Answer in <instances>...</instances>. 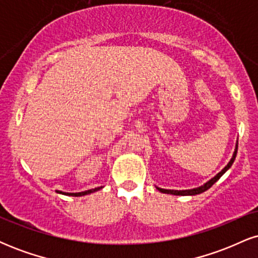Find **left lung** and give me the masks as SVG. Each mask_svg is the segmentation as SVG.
<instances>
[{"mask_svg":"<svg viewBox=\"0 0 258 258\" xmlns=\"http://www.w3.org/2000/svg\"><path fill=\"white\" fill-rule=\"evenodd\" d=\"M236 152H238V143H236V147H235V152H234V154H233V158L230 159V161H229V162H228V165H227V166L224 167L223 170H222L220 173H218V174H216V176L214 177V178H212V179H210L209 182H206L205 184H204V185H201V186H199V188L188 189V190H171V189H162V188H158V186H156V189H158L159 191H161V193H165V194H172V195H197V194H201V193H204V191L207 190V189H209V188H211V186L214 185L215 183L217 182V180L221 178V177H222V174H223V173L226 172V171L228 170V168H229L230 166H232V165H233V162H234V160H235Z\"/></svg>","mask_w":258,"mask_h":258,"instance_id":"8db88e82","label":"left lung"}]
</instances>
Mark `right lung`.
Listing matches in <instances>:
<instances>
[{"instance_id":"add662e5","label":"right lung","mask_w":258,"mask_h":258,"mask_svg":"<svg viewBox=\"0 0 258 258\" xmlns=\"http://www.w3.org/2000/svg\"><path fill=\"white\" fill-rule=\"evenodd\" d=\"M99 189H102V186H98V188H94V189H90V190H86V191H81V193H63V191H59V190H55V191H57V193H59V194L69 195V197H82V195L94 193V191L99 190Z\"/></svg>"}]
</instances>
